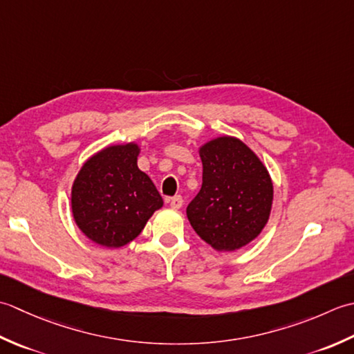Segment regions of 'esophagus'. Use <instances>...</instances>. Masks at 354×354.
Masks as SVG:
<instances>
[{
    "label": "esophagus",
    "mask_w": 354,
    "mask_h": 354,
    "mask_svg": "<svg viewBox=\"0 0 354 354\" xmlns=\"http://www.w3.org/2000/svg\"><path fill=\"white\" fill-rule=\"evenodd\" d=\"M168 203H169V206H171L172 209H180V207H182V205H183V198H182V196L171 197V198L168 200Z\"/></svg>",
    "instance_id": "34e87169"
}]
</instances>
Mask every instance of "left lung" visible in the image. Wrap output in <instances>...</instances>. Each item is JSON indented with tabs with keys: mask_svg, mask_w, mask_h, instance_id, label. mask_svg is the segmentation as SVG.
<instances>
[{
	"mask_svg": "<svg viewBox=\"0 0 354 354\" xmlns=\"http://www.w3.org/2000/svg\"><path fill=\"white\" fill-rule=\"evenodd\" d=\"M201 189L186 207L197 235L215 250L232 252L261 234L273 185L268 168L246 143L221 136L200 147Z\"/></svg>",
	"mask_w": 354,
	"mask_h": 354,
	"instance_id": "left-lung-1",
	"label": "left lung"
}]
</instances>
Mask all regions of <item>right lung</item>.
<instances>
[{
    "instance_id": "right-lung-1",
    "label": "right lung",
    "mask_w": 354,
    "mask_h": 354,
    "mask_svg": "<svg viewBox=\"0 0 354 354\" xmlns=\"http://www.w3.org/2000/svg\"><path fill=\"white\" fill-rule=\"evenodd\" d=\"M137 143L100 149L84 163L71 187V212L93 243L122 248L163 206L160 194L137 167Z\"/></svg>"
}]
</instances>
